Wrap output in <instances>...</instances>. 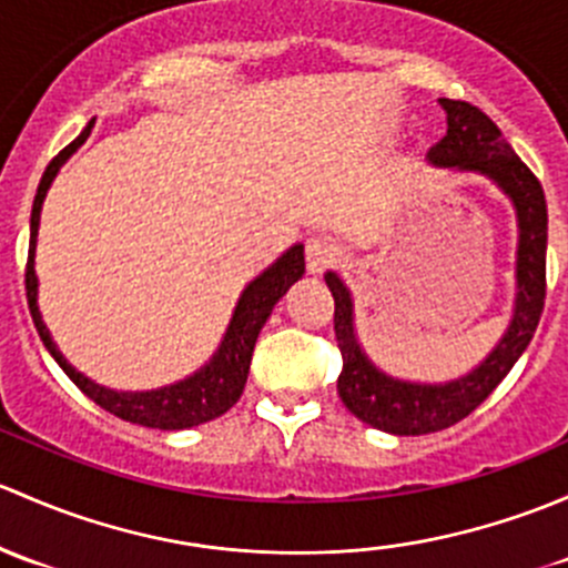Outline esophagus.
<instances>
[{
	"label": "esophagus",
	"instance_id": "34e87169",
	"mask_svg": "<svg viewBox=\"0 0 568 568\" xmlns=\"http://www.w3.org/2000/svg\"><path fill=\"white\" fill-rule=\"evenodd\" d=\"M338 248L331 237L317 235V237H308L306 243V265L312 273H323L325 267H331L336 262Z\"/></svg>",
	"mask_w": 568,
	"mask_h": 568
}]
</instances>
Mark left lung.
<instances>
[{
  "mask_svg": "<svg viewBox=\"0 0 568 568\" xmlns=\"http://www.w3.org/2000/svg\"><path fill=\"white\" fill-rule=\"evenodd\" d=\"M440 106L448 131L426 158L432 166L481 174L511 202L517 213V295L506 331L476 369L446 383H415L383 372L366 355L355 331L353 292L338 273H325L336 301L333 331L342 349L338 396L355 418L399 437L448 429L476 410L530 344L547 295V202L541 183L481 109L448 98H440Z\"/></svg>",
  "mask_w": 568,
  "mask_h": 568,
  "instance_id": "8db88e82",
  "label": "left lung"
}]
</instances>
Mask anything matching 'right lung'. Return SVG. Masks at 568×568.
<instances>
[{
    "label": "right lung",
    "instance_id": "1",
    "mask_svg": "<svg viewBox=\"0 0 568 568\" xmlns=\"http://www.w3.org/2000/svg\"><path fill=\"white\" fill-rule=\"evenodd\" d=\"M90 131L92 122L79 133V139H73V142L45 166L43 180H40L38 185V194H34L32 221H29L27 260V301L29 312H32L34 327H38L40 338H43L51 358L62 366V372H65L68 377L95 402V405H101L103 410L116 415V418L166 432L191 429V426L207 424V420L224 415L237 399H241L245 379H248L251 355H254V344L262 325L267 323L273 306L282 301L286 290L306 273L303 243L290 245L271 267H265L254 282H248V286L241 292V297H237V306L235 312H232V320L230 325H226V333L224 338H221L219 349H215L213 358H210L202 369L189 374L185 379H178V383L172 385H161V388L153 390H114L95 383V379H90L87 374L75 369L65 355L60 353L54 338H51V331L45 327L43 314H40L38 306V273H34V248H38L40 210H43L45 194H49L51 183H54L62 163L87 142Z\"/></svg>",
    "mask_w": 568,
    "mask_h": 568
}]
</instances>
